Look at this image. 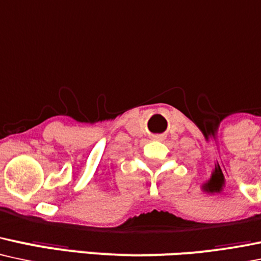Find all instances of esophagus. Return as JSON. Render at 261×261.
Returning <instances> with one entry per match:
<instances>
[{"mask_svg":"<svg viewBox=\"0 0 261 261\" xmlns=\"http://www.w3.org/2000/svg\"><path fill=\"white\" fill-rule=\"evenodd\" d=\"M155 138H156V139H161V137H159V136L155 137Z\"/></svg>","mask_w":261,"mask_h":261,"instance_id":"34e87169","label":"esophagus"}]
</instances>
